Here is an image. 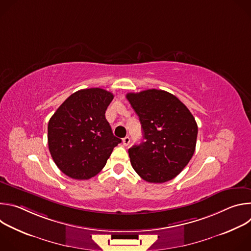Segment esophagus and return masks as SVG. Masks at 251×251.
Here are the masks:
<instances>
[{"label": "esophagus", "instance_id": "34e87169", "mask_svg": "<svg viewBox=\"0 0 251 251\" xmlns=\"http://www.w3.org/2000/svg\"><path fill=\"white\" fill-rule=\"evenodd\" d=\"M122 142H123V145H124V146H128V145L130 144V138H129V136L124 137V138L122 139Z\"/></svg>", "mask_w": 251, "mask_h": 251}]
</instances>
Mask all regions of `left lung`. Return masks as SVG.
I'll return each mask as SVG.
<instances>
[{"label": "left lung", "mask_w": 251, "mask_h": 251, "mask_svg": "<svg viewBox=\"0 0 251 251\" xmlns=\"http://www.w3.org/2000/svg\"><path fill=\"white\" fill-rule=\"evenodd\" d=\"M126 97L139 116L144 140L128 151L133 169L149 183L172 180L195 153L198 125L193 114L164 90L148 89Z\"/></svg>", "instance_id": "8db88e82"}]
</instances>
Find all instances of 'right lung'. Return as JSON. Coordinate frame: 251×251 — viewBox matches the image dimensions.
Returning a JSON list of instances; mask_svg holds the SVG:
<instances>
[{
  "label": "right lung",
  "mask_w": 251,
  "mask_h": 251,
  "mask_svg": "<svg viewBox=\"0 0 251 251\" xmlns=\"http://www.w3.org/2000/svg\"><path fill=\"white\" fill-rule=\"evenodd\" d=\"M113 97L101 88L78 90L50 119L49 149L55 165L66 176L75 180L96 176L121 143L105 118Z\"/></svg>",
  "instance_id": "1"
}]
</instances>
